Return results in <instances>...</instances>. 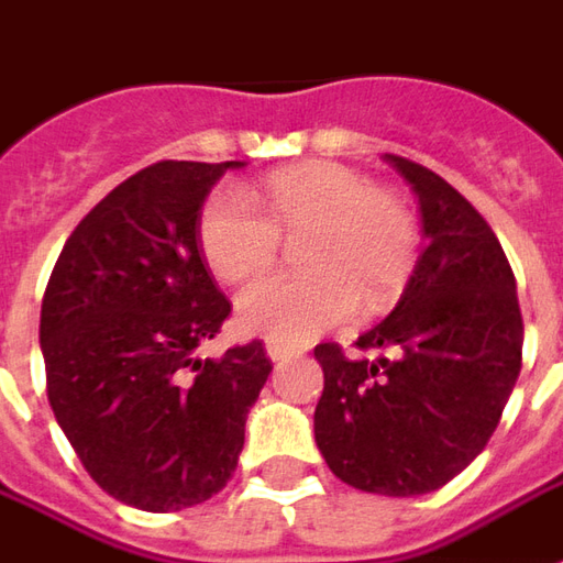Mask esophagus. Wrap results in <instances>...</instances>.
Instances as JSON below:
<instances>
[{"label": "esophagus", "instance_id": "34e87169", "mask_svg": "<svg viewBox=\"0 0 563 563\" xmlns=\"http://www.w3.org/2000/svg\"><path fill=\"white\" fill-rule=\"evenodd\" d=\"M265 350H268L271 363H283V360H289V356L295 353V347L283 344V341H274V338H268V341H265Z\"/></svg>", "mask_w": 563, "mask_h": 563}]
</instances>
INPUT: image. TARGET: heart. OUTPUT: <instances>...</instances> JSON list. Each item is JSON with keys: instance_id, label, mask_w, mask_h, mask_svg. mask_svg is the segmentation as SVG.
I'll return each instance as SVG.
<instances>
[{"instance_id": "heart-1", "label": "heart", "mask_w": 563, "mask_h": 563, "mask_svg": "<svg viewBox=\"0 0 563 563\" xmlns=\"http://www.w3.org/2000/svg\"><path fill=\"white\" fill-rule=\"evenodd\" d=\"M216 188L200 210L198 241L219 280L241 283L265 271L280 234L298 243V274H271L238 295L246 329L283 344H301L338 325L363 301L365 310L393 305L415 271V216L387 188L335 161H310L271 173L253 191Z\"/></svg>"}]
</instances>
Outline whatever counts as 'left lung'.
<instances>
[{
    "label": "left lung",
    "instance_id": "obj_1",
    "mask_svg": "<svg viewBox=\"0 0 563 563\" xmlns=\"http://www.w3.org/2000/svg\"><path fill=\"white\" fill-rule=\"evenodd\" d=\"M418 195L427 250L387 320L313 350L322 396L313 439L329 470L368 494L415 497L448 485L485 451L518 372L525 322L497 234L427 167L384 155Z\"/></svg>",
    "mask_w": 563,
    "mask_h": 563
}]
</instances>
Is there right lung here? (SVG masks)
Wrapping results in <instances>:
<instances>
[{
	"label": "right lung",
	"mask_w": 563,
	"mask_h": 563,
	"mask_svg": "<svg viewBox=\"0 0 563 563\" xmlns=\"http://www.w3.org/2000/svg\"><path fill=\"white\" fill-rule=\"evenodd\" d=\"M241 167L161 161L124 179L69 234L42 298L54 418L90 478L143 512L228 485L271 375L262 341L198 356L231 313L200 250V207Z\"/></svg>",
	"instance_id": "obj_1"
}]
</instances>
